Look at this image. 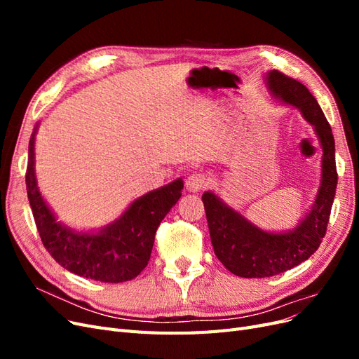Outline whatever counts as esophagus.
I'll use <instances>...</instances> for the list:
<instances>
[{
    "label": "esophagus",
    "mask_w": 359,
    "mask_h": 359,
    "mask_svg": "<svg viewBox=\"0 0 359 359\" xmlns=\"http://www.w3.org/2000/svg\"><path fill=\"white\" fill-rule=\"evenodd\" d=\"M205 186H206V178L202 175V173L193 172L186 180V187L189 191L196 193V191L205 189Z\"/></svg>",
    "instance_id": "1"
}]
</instances>
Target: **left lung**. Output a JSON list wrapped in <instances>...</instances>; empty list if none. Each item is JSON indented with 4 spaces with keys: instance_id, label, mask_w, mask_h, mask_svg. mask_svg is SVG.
<instances>
[{
    "instance_id": "left-lung-1",
    "label": "left lung",
    "mask_w": 359,
    "mask_h": 359,
    "mask_svg": "<svg viewBox=\"0 0 359 359\" xmlns=\"http://www.w3.org/2000/svg\"><path fill=\"white\" fill-rule=\"evenodd\" d=\"M265 82L276 100L295 107L313 126L322 148V175L316 199L309 212L297 226L285 232L260 229L224 203L214 191L202 194L214 253L226 269L244 278L281 274L316 252L327 232L339 178L332 130L316 99L301 82L277 70H269L265 74Z\"/></svg>"
}]
</instances>
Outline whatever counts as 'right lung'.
<instances>
[{
  "label": "right lung",
  "instance_id": "1",
  "mask_svg": "<svg viewBox=\"0 0 359 359\" xmlns=\"http://www.w3.org/2000/svg\"><path fill=\"white\" fill-rule=\"evenodd\" d=\"M39 124L29 139L27 193L37 231L50 256L70 273L103 283H123L140 274L151 256L158 224L181 198V178L145 193L128 208L97 231H76L58 222L43 199L36 178L34 140Z\"/></svg>",
  "mask_w": 359,
  "mask_h": 359
}]
</instances>
